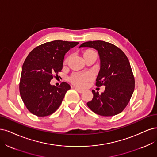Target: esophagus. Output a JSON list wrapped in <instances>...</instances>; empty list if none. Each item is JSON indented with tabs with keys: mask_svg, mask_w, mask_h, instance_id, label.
Instances as JSON below:
<instances>
[{
	"mask_svg": "<svg viewBox=\"0 0 157 157\" xmlns=\"http://www.w3.org/2000/svg\"><path fill=\"white\" fill-rule=\"evenodd\" d=\"M75 90H77V91H78V93H82L84 92L83 90H81V89H78V88H75Z\"/></svg>",
	"mask_w": 157,
	"mask_h": 157,
	"instance_id": "1",
	"label": "esophagus"
}]
</instances>
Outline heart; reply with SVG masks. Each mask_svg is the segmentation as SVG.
Returning a JSON list of instances; mask_svg holds the SVG:
<instances>
[{"instance_id": "obj_1", "label": "heart", "mask_w": 157, "mask_h": 157, "mask_svg": "<svg viewBox=\"0 0 157 157\" xmlns=\"http://www.w3.org/2000/svg\"><path fill=\"white\" fill-rule=\"evenodd\" d=\"M92 50H87L84 53H88L92 52ZM68 60V58L65 60V63H67ZM93 78V75L90 72H74L69 78L70 82L74 85L77 86L79 87H84L87 85L88 81Z\"/></svg>"}]
</instances>
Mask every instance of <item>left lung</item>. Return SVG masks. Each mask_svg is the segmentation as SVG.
<instances>
[{"label": "left lung", "mask_w": 157, "mask_h": 157, "mask_svg": "<svg viewBox=\"0 0 157 157\" xmlns=\"http://www.w3.org/2000/svg\"><path fill=\"white\" fill-rule=\"evenodd\" d=\"M93 48L98 51L100 69L96 85H104V92L99 94L93 90V98L87 103L98 115L113 116L122 112L133 94L135 80L129 60L122 50L115 45L102 40L89 41L79 48Z\"/></svg>", "instance_id": "8db88e82"}]
</instances>
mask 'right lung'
Returning a JSON list of instances; mask_svg holds the SVG:
<instances>
[{
    "label": "right lung",
    "instance_id": "1",
    "mask_svg": "<svg viewBox=\"0 0 157 157\" xmlns=\"http://www.w3.org/2000/svg\"><path fill=\"white\" fill-rule=\"evenodd\" d=\"M78 44L54 40L38 45L29 53L22 67L19 92L31 113L45 117L54 113L61 104L70 86L62 82L55 87L50 81L63 69L65 54Z\"/></svg>",
    "mask_w": 157,
    "mask_h": 157
}]
</instances>
